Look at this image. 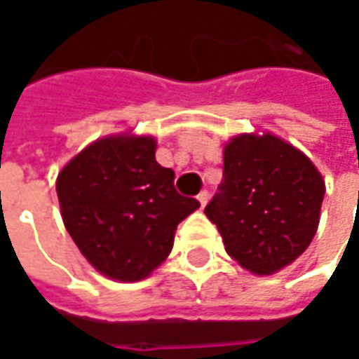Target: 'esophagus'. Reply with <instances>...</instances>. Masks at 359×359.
Listing matches in <instances>:
<instances>
[{"label": "esophagus", "mask_w": 359, "mask_h": 359, "mask_svg": "<svg viewBox=\"0 0 359 359\" xmlns=\"http://www.w3.org/2000/svg\"><path fill=\"white\" fill-rule=\"evenodd\" d=\"M196 198H198V203H201V207H205V205L209 203V191H201V193L196 195Z\"/></svg>", "instance_id": "1"}]
</instances>
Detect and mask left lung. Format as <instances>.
<instances>
[{
    "label": "left lung",
    "mask_w": 359,
    "mask_h": 359,
    "mask_svg": "<svg viewBox=\"0 0 359 359\" xmlns=\"http://www.w3.org/2000/svg\"><path fill=\"white\" fill-rule=\"evenodd\" d=\"M223 182L205 207L226 253L271 275L304 253L320 225L325 182L302 150L273 134H239L225 147Z\"/></svg>",
    "instance_id": "1"
}]
</instances>
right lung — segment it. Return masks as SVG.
<instances>
[{
	"instance_id": "add662e5",
	"label": "right lung",
	"mask_w": 359,
	"mask_h": 359,
	"mask_svg": "<svg viewBox=\"0 0 359 359\" xmlns=\"http://www.w3.org/2000/svg\"><path fill=\"white\" fill-rule=\"evenodd\" d=\"M152 136H108L76 154L55 191L70 237L102 275L140 281L168 257L175 231L201 205L175 189Z\"/></svg>"
}]
</instances>
